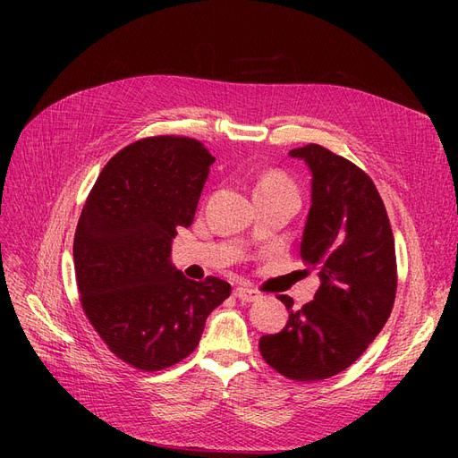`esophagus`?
<instances>
[{
  "label": "esophagus",
  "instance_id": "esophagus-1",
  "mask_svg": "<svg viewBox=\"0 0 458 458\" xmlns=\"http://www.w3.org/2000/svg\"><path fill=\"white\" fill-rule=\"evenodd\" d=\"M234 296H237L241 301H258L261 298L259 293H256V290H252V288H246V286H239L237 290H234Z\"/></svg>",
  "mask_w": 458,
  "mask_h": 458
}]
</instances>
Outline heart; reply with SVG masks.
<instances>
[{
    "instance_id": "1",
    "label": "heart",
    "mask_w": 458,
    "mask_h": 458,
    "mask_svg": "<svg viewBox=\"0 0 458 458\" xmlns=\"http://www.w3.org/2000/svg\"><path fill=\"white\" fill-rule=\"evenodd\" d=\"M275 189H294V185L290 183V179L281 172L261 174L258 183H256V192L258 191H275Z\"/></svg>"
}]
</instances>
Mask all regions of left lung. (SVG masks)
<instances>
[{
	"mask_svg": "<svg viewBox=\"0 0 458 458\" xmlns=\"http://www.w3.org/2000/svg\"><path fill=\"white\" fill-rule=\"evenodd\" d=\"M311 172V208L300 258L321 286L301 310L279 296L286 327L259 338L267 365L283 377L313 382L353 365L392 313L397 266L394 233L372 179L350 160L310 143L288 152Z\"/></svg>",
	"mask_w": 458,
	"mask_h": 458,
	"instance_id": "1",
	"label": "left lung"
}]
</instances>
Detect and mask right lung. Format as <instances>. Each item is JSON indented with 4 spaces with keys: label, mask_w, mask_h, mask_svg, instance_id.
<instances>
[{
    "label": "right lung",
    "mask_w": 458,
    "mask_h": 458,
    "mask_svg": "<svg viewBox=\"0 0 458 458\" xmlns=\"http://www.w3.org/2000/svg\"><path fill=\"white\" fill-rule=\"evenodd\" d=\"M214 160L191 137H147L108 160L81 210V308L108 350L135 369L160 370L195 352L208 315L231 294L217 276L189 281L170 258Z\"/></svg>",
    "instance_id": "add662e5"
}]
</instances>
